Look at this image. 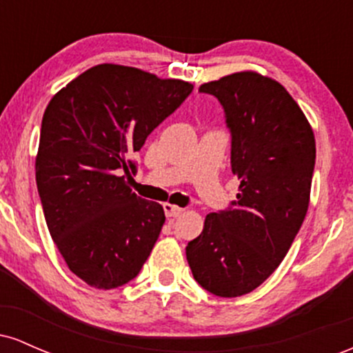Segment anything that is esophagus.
<instances>
[{
	"mask_svg": "<svg viewBox=\"0 0 353 353\" xmlns=\"http://www.w3.org/2000/svg\"><path fill=\"white\" fill-rule=\"evenodd\" d=\"M163 208H164L165 217H168V219H176V217H179L181 214H182V209H181V208H177V205L169 204V202H165Z\"/></svg>",
	"mask_w": 353,
	"mask_h": 353,
	"instance_id": "1",
	"label": "esophagus"
}]
</instances>
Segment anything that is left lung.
<instances>
[{"mask_svg": "<svg viewBox=\"0 0 353 353\" xmlns=\"http://www.w3.org/2000/svg\"><path fill=\"white\" fill-rule=\"evenodd\" d=\"M199 91L224 108L230 164L241 184L232 208L205 216L185 255L205 290L241 297L277 269L305 219L315 137L287 89L255 71L204 83Z\"/></svg>", "mask_w": 353, "mask_h": 353, "instance_id": "obj_1", "label": "left lung"}]
</instances>
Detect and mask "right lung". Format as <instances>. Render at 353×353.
Instances as JSON below:
<instances>
[{"label": "right lung", "mask_w": 353, "mask_h": 353, "mask_svg": "<svg viewBox=\"0 0 353 353\" xmlns=\"http://www.w3.org/2000/svg\"><path fill=\"white\" fill-rule=\"evenodd\" d=\"M194 86L121 64L92 66L44 111L36 184L64 262L94 289L139 274L165 221L163 205L129 188V159Z\"/></svg>", "instance_id": "right-lung-1"}]
</instances>
